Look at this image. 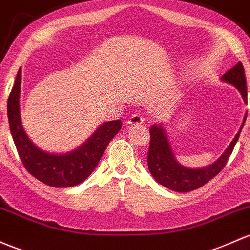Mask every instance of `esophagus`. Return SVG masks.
Wrapping results in <instances>:
<instances>
[{
    "mask_svg": "<svg viewBox=\"0 0 250 250\" xmlns=\"http://www.w3.org/2000/svg\"><path fill=\"white\" fill-rule=\"evenodd\" d=\"M144 121H145V118L141 116V115L134 114L128 120V125H132V127H134V125H141L144 123Z\"/></svg>",
    "mask_w": 250,
    "mask_h": 250,
    "instance_id": "34e87169",
    "label": "esophagus"
}]
</instances>
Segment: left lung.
<instances>
[{
	"instance_id": "8db88e82",
	"label": "left lung",
	"mask_w": 250,
	"mask_h": 250,
	"mask_svg": "<svg viewBox=\"0 0 250 250\" xmlns=\"http://www.w3.org/2000/svg\"><path fill=\"white\" fill-rule=\"evenodd\" d=\"M222 79L227 83L235 86L242 94L243 99L247 102V81L244 68L241 61L233 68L228 70ZM247 114L243 118V123L240 128V132L236 134L235 139L225 149L217 162L212 165L202 169H189V167L181 165L173 157L171 147L169 145L164 129L159 125H153L149 129L151 141H149L148 154H147V164L148 170L156 181L164 187L171 189L178 193H187V191L195 190V189L206 185L208 181L215 177L223 167L227 165L228 159L230 158L236 143L240 138V133L242 130L244 122H246Z\"/></svg>"
}]
</instances>
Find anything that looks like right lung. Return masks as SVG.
<instances>
[{"mask_svg":"<svg viewBox=\"0 0 250 250\" xmlns=\"http://www.w3.org/2000/svg\"><path fill=\"white\" fill-rule=\"evenodd\" d=\"M21 69L18 72L14 86L7 103V114L10 133L23 167L37 180L50 187H73L83 182L103 156L107 144L120 132L121 120L110 121L102 125L93 135L75 151L67 154H51L41 151L28 139L21 125L19 94Z\"/></svg>","mask_w":250,"mask_h":250,"instance_id":"obj_1","label":"right lung"}]
</instances>
